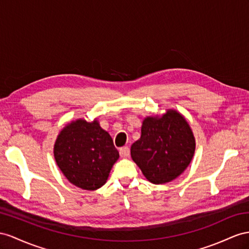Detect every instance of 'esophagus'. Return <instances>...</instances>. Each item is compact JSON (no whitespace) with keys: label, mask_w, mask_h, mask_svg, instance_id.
<instances>
[{"label":"esophagus","mask_w":249,"mask_h":249,"mask_svg":"<svg viewBox=\"0 0 249 249\" xmlns=\"http://www.w3.org/2000/svg\"><path fill=\"white\" fill-rule=\"evenodd\" d=\"M130 155V149L128 146H124V147L120 148V156L122 158H128Z\"/></svg>","instance_id":"esophagus-1"}]
</instances>
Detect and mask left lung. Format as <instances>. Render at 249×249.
Wrapping results in <instances>:
<instances>
[{
    "label": "left lung",
    "mask_w": 249,
    "mask_h": 249,
    "mask_svg": "<svg viewBox=\"0 0 249 249\" xmlns=\"http://www.w3.org/2000/svg\"><path fill=\"white\" fill-rule=\"evenodd\" d=\"M196 142L188 123L179 112L167 110L161 118L143 121L141 138L131 145L132 160L154 184L175 180L187 168Z\"/></svg>",
    "instance_id": "obj_1"
}]
</instances>
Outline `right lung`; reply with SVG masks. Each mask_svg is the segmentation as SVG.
Instances as JSON below:
<instances>
[{"mask_svg":"<svg viewBox=\"0 0 249 249\" xmlns=\"http://www.w3.org/2000/svg\"><path fill=\"white\" fill-rule=\"evenodd\" d=\"M53 154L68 181L86 190L103 186L119 159L109 133L101 128L98 121L85 120H76L60 132Z\"/></svg>","mask_w":249,"mask_h":249,"instance_id":"right-lung-1","label":"right lung"}]
</instances>
